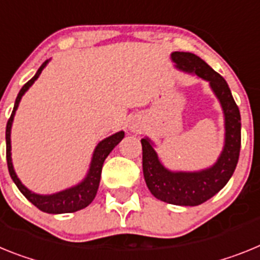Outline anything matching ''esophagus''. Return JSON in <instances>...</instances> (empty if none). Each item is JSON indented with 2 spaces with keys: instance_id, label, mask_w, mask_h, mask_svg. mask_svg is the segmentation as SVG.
Wrapping results in <instances>:
<instances>
[{
  "instance_id": "34e87169",
  "label": "esophagus",
  "mask_w": 260,
  "mask_h": 260,
  "mask_svg": "<svg viewBox=\"0 0 260 260\" xmlns=\"http://www.w3.org/2000/svg\"><path fill=\"white\" fill-rule=\"evenodd\" d=\"M129 128H131V131H133V132H135V131H137V128H139V127H137L136 124H132Z\"/></svg>"
}]
</instances>
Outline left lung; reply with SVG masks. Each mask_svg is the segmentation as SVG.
Here are the masks:
<instances>
[{
    "mask_svg": "<svg viewBox=\"0 0 260 260\" xmlns=\"http://www.w3.org/2000/svg\"><path fill=\"white\" fill-rule=\"evenodd\" d=\"M175 68L207 81L220 102L224 114L225 140L217 161L198 171H174L162 164L149 137L141 139L143 171L146 186L154 198L174 205L195 207L225 187L238 164L241 149V114L226 81L204 60L189 52H173Z\"/></svg>",
    "mask_w": 260,
    "mask_h": 260,
    "instance_id": "1",
    "label": "left lung"
}]
</instances>
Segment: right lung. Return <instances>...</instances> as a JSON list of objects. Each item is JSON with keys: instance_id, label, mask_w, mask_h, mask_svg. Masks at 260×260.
<instances>
[{"instance_id": "obj_1", "label": "right lung", "mask_w": 260, "mask_h": 260, "mask_svg": "<svg viewBox=\"0 0 260 260\" xmlns=\"http://www.w3.org/2000/svg\"><path fill=\"white\" fill-rule=\"evenodd\" d=\"M48 62L49 60L43 62L42 67L38 69L35 76L22 87L17 99H15L14 108H13L10 119H9L8 124H6V161H8L9 173H10V177L15 183V186L19 188V191L23 193V196L28 202H31L35 205L36 208H39L40 211L46 212V213L52 214L72 213V212H77L80 211V209L86 208L87 205L94 200L96 191H98L99 182H101V173H102L103 162L107 158V155L112 152V149L124 139V132L123 131H119V132L114 133L111 136L106 137L105 140H102L95 146L94 152H92L89 170H87V174L80 183L74 184V186L69 187V188L62 189V191H58V192L49 193V195H40V193L32 192L31 189L27 188L22 183L21 179L18 178L17 173L14 170V166H13V161H11V127H13L15 111H17L18 106L21 103L22 96L24 95V92L27 90L32 86L34 82L39 78L40 73L47 67Z\"/></svg>"}]
</instances>
